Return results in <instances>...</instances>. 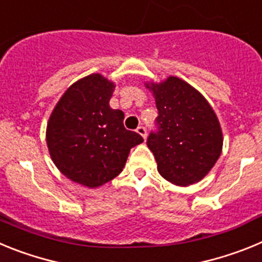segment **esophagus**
I'll use <instances>...</instances> for the list:
<instances>
[{
	"label": "esophagus",
	"instance_id": "obj_1",
	"mask_svg": "<svg viewBox=\"0 0 262 262\" xmlns=\"http://www.w3.org/2000/svg\"><path fill=\"white\" fill-rule=\"evenodd\" d=\"M136 133L139 134V135H142L143 138H147V129H145L144 126H139L138 128H136Z\"/></svg>",
	"mask_w": 262,
	"mask_h": 262
}]
</instances>
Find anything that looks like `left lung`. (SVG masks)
<instances>
[{
	"instance_id": "8db88e82",
	"label": "left lung",
	"mask_w": 262,
	"mask_h": 262,
	"mask_svg": "<svg viewBox=\"0 0 262 262\" xmlns=\"http://www.w3.org/2000/svg\"><path fill=\"white\" fill-rule=\"evenodd\" d=\"M159 115L147 139L157 170L180 186L201 181L219 159L223 136L219 120L200 92L177 77L147 84Z\"/></svg>"
}]
</instances>
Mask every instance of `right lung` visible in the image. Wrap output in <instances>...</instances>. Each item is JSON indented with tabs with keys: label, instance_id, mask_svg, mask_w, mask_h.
<instances>
[{
	"label": "right lung",
	"instance_id": "obj_1",
	"mask_svg": "<svg viewBox=\"0 0 262 262\" xmlns=\"http://www.w3.org/2000/svg\"><path fill=\"white\" fill-rule=\"evenodd\" d=\"M115 85L101 75L81 78L67 90L47 124V145L52 161L64 176L88 187L117 177L129 149L143 143L126 129L122 110L108 102Z\"/></svg>",
	"mask_w": 262,
	"mask_h": 262
}]
</instances>
